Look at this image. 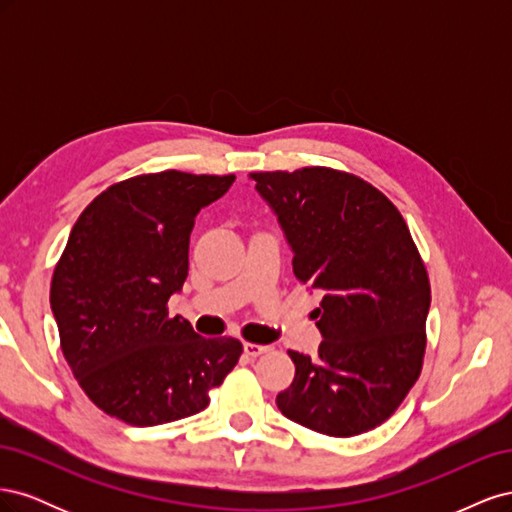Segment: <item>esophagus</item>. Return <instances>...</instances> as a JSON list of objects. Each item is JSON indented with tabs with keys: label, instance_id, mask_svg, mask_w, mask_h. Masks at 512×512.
Returning <instances> with one entry per match:
<instances>
[{
	"label": "esophagus",
	"instance_id": "34e87169",
	"mask_svg": "<svg viewBox=\"0 0 512 512\" xmlns=\"http://www.w3.org/2000/svg\"><path fill=\"white\" fill-rule=\"evenodd\" d=\"M269 350H271V346H265V344H252V342H245L243 344V352L247 356H260V354H265Z\"/></svg>",
	"mask_w": 512,
	"mask_h": 512
}]
</instances>
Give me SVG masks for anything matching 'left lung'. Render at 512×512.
Instances as JSON below:
<instances>
[{
  "mask_svg": "<svg viewBox=\"0 0 512 512\" xmlns=\"http://www.w3.org/2000/svg\"><path fill=\"white\" fill-rule=\"evenodd\" d=\"M292 247V271L320 294L318 354L288 350L277 395L290 421L333 438L382 425L421 376L429 277L397 207L342 170L252 173Z\"/></svg>",
  "mask_w": 512,
  "mask_h": 512,
  "instance_id": "left-lung-1",
  "label": "left lung"
}]
</instances>
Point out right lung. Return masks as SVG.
<instances>
[{
  "mask_svg": "<svg viewBox=\"0 0 512 512\" xmlns=\"http://www.w3.org/2000/svg\"><path fill=\"white\" fill-rule=\"evenodd\" d=\"M232 181L138 175L104 190L76 220L53 273L51 309L74 378L108 416L136 427L192 416L237 365L239 339L200 337L166 307L188 277L198 211Z\"/></svg>",
  "mask_w": 512,
  "mask_h": 512,
  "instance_id": "right-lung-1",
  "label": "right lung"
}]
</instances>
